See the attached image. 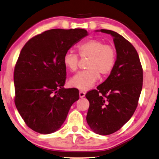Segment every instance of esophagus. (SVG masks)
<instances>
[{
  "instance_id": "obj_1",
  "label": "esophagus",
  "mask_w": 159,
  "mask_h": 159,
  "mask_svg": "<svg viewBox=\"0 0 159 159\" xmlns=\"http://www.w3.org/2000/svg\"><path fill=\"white\" fill-rule=\"evenodd\" d=\"M85 95H86V93H85L84 91H80L79 92V96H80V98H84V97L85 96Z\"/></svg>"
}]
</instances>
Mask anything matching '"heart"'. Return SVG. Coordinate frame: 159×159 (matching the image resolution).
Returning a JSON list of instances; mask_svg holds the SVG:
<instances>
[{
	"mask_svg": "<svg viewBox=\"0 0 159 159\" xmlns=\"http://www.w3.org/2000/svg\"><path fill=\"white\" fill-rule=\"evenodd\" d=\"M81 58H89L86 68L70 80V86L82 91H87L93 87L100 78L109 75L116 64L117 51L113 45L106 44L97 39L86 40L78 46ZM63 64L70 72H75L79 68V57L71 51H67L63 56Z\"/></svg>",
	"mask_w": 159,
	"mask_h": 159,
	"instance_id": "obj_1",
	"label": "heart"
}]
</instances>
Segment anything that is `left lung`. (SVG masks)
Listing matches in <instances>:
<instances>
[{
  "label": "left lung",
  "instance_id": "1",
  "mask_svg": "<svg viewBox=\"0 0 159 159\" xmlns=\"http://www.w3.org/2000/svg\"><path fill=\"white\" fill-rule=\"evenodd\" d=\"M101 31L113 36L117 61L108 79L86 94L90 103L86 120L95 133L109 135L129 121L136 111L143 86V68L131 43L113 30Z\"/></svg>",
  "mask_w": 159,
  "mask_h": 159
}]
</instances>
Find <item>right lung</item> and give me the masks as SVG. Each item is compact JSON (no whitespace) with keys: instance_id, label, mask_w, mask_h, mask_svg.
I'll return each mask as SVG.
<instances>
[{"instance_id":"add662e5","label":"right lung","mask_w":159,"mask_h":159,"mask_svg":"<svg viewBox=\"0 0 159 159\" xmlns=\"http://www.w3.org/2000/svg\"><path fill=\"white\" fill-rule=\"evenodd\" d=\"M88 35L86 30L51 29L31 38L24 45L14 68V101L21 117L33 131L55 132L65 121L77 89H64L63 56Z\"/></svg>"}]
</instances>
